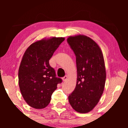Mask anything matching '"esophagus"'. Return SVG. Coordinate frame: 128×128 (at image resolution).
<instances>
[{"mask_svg":"<svg viewBox=\"0 0 128 128\" xmlns=\"http://www.w3.org/2000/svg\"><path fill=\"white\" fill-rule=\"evenodd\" d=\"M67 78H68V77L66 76H65L64 77H62V81H66Z\"/></svg>","mask_w":128,"mask_h":128,"instance_id":"34e87169","label":"esophagus"}]
</instances>
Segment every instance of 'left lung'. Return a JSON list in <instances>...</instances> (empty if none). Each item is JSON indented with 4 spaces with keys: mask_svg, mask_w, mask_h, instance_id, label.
<instances>
[{
    "mask_svg": "<svg viewBox=\"0 0 128 128\" xmlns=\"http://www.w3.org/2000/svg\"><path fill=\"white\" fill-rule=\"evenodd\" d=\"M76 56L77 84L68 96L76 111L86 114L92 110L100 99L104 88L106 72L101 49L92 38L84 35L67 39Z\"/></svg>",
    "mask_w": 128,
    "mask_h": 128,
    "instance_id": "1",
    "label": "left lung"
}]
</instances>
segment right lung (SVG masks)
<instances>
[{
	"label": "right lung",
	"instance_id": "right-lung-1",
	"mask_svg": "<svg viewBox=\"0 0 128 128\" xmlns=\"http://www.w3.org/2000/svg\"><path fill=\"white\" fill-rule=\"evenodd\" d=\"M63 37L45 38L32 43L25 51L18 69V85L21 94L30 107H46L51 95L62 80L56 77L49 60Z\"/></svg>",
	"mask_w": 128,
	"mask_h": 128
}]
</instances>
